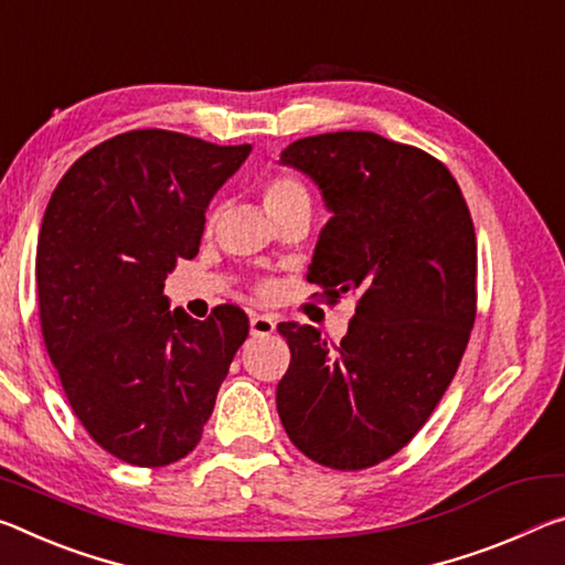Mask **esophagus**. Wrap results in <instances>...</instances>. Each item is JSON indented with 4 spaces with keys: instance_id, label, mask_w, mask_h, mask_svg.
Returning a JSON list of instances; mask_svg holds the SVG:
<instances>
[{
    "instance_id": "obj_1",
    "label": "esophagus",
    "mask_w": 565,
    "mask_h": 565,
    "mask_svg": "<svg viewBox=\"0 0 565 565\" xmlns=\"http://www.w3.org/2000/svg\"><path fill=\"white\" fill-rule=\"evenodd\" d=\"M248 327H250V334H254V337H268V334H274L276 321L271 317H266V315H254L248 321Z\"/></svg>"
}]
</instances>
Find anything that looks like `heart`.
<instances>
[{
  "mask_svg": "<svg viewBox=\"0 0 565 565\" xmlns=\"http://www.w3.org/2000/svg\"><path fill=\"white\" fill-rule=\"evenodd\" d=\"M262 199H264V209L271 218L294 209V205H309L307 188H303L297 178H289V175H279L274 178V181H268L264 185Z\"/></svg>",
  "mask_w": 565,
  "mask_h": 565,
  "instance_id": "heart-1",
  "label": "heart"
}]
</instances>
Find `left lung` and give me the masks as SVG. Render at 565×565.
<instances>
[{"label":"left lung","mask_w":565,"mask_h":565,"mask_svg":"<svg viewBox=\"0 0 565 565\" xmlns=\"http://www.w3.org/2000/svg\"><path fill=\"white\" fill-rule=\"evenodd\" d=\"M279 163L311 178L331 213L307 279L356 309L337 347L279 324L291 362L276 409L307 458L372 468L417 435L458 372L476 321V228L440 160L377 132L301 138Z\"/></svg>","instance_id":"left-lung-1"}]
</instances>
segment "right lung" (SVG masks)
I'll list each match as a JSON object with an SVG mask.
<instances>
[{
  "instance_id": "obj_1",
  "label": "right lung",
  "mask_w": 565,
  "mask_h": 565,
  "mask_svg": "<svg viewBox=\"0 0 565 565\" xmlns=\"http://www.w3.org/2000/svg\"><path fill=\"white\" fill-rule=\"evenodd\" d=\"M248 153L130 130L87 150L44 211L34 264L44 347L89 437L138 468L199 445L248 337L238 307L199 321L170 311L163 294L178 258L199 254L205 209Z\"/></svg>"
}]
</instances>
